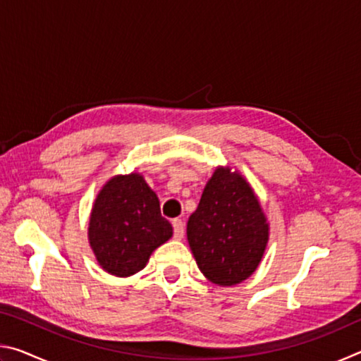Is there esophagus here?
Returning <instances> with one entry per match:
<instances>
[{
    "label": "esophagus",
    "mask_w": 361,
    "mask_h": 361,
    "mask_svg": "<svg viewBox=\"0 0 361 361\" xmlns=\"http://www.w3.org/2000/svg\"><path fill=\"white\" fill-rule=\"evenodd\" d=\"M172 226H173V237L176 240H181L183 235H185V223H183L181 219H173Z\"/></svg>",
    "instance_id": "34e87169"
}]
</instances>
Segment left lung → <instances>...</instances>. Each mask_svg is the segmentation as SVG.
Masks as SVG:
<instances>
[{"label":"left lung","instance_id":"1","mask_svg":"<svg viewBox=\"0 0 361 361\" xmlns=\"http://www.w3.org/2000/svg\"><path fill=\"white\" fill-rule=\"evenodd\" d=\"M186 234L200 272L213 283L232 286L259 266L269 224L250 183L237 170L218 167L189 216Z\"/></svg>","mask_w":361,"mask_h":361}]
</instances>
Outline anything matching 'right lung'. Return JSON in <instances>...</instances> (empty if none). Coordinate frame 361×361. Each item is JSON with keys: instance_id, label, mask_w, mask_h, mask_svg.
<instances>
[{"instance_id": "right-lung-1", "label": "right lung", "mask_w": 361, "mask_h": 361, "mask_svg": "<svg viewBox=\"0 0 361 361\" xmlns=\"http://www.w3.org/2000/svg\"><path fill=\"white\" fill-rule=\"evenodd\" d=\"M173 234L156 192L140 173L116 175L100 189L89 221V243L103 271L129 277Z\"/></svg>"}]
</instances>
